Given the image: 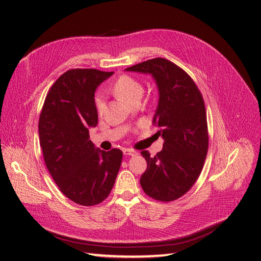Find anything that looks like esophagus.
Returning <instances> with one entry per match:
<instances>
[{
    "instance_id": "obj_1",
    "label": "esophagus",
    "mask_w": 261,
    "mask_h": 261,
    "mask_svg": "<svg viewBox=\"0 0 261 261\" xmlns=\"http://www.w3.org/2000/svg\"><path fill=\"white\" fill-rule=\"evenodd\" d=\"M123 154L124 155H131V156H133V155H137L138 154V152L137 151H135V150H132V149H123Z\"/></svg>"
}]
</instances>
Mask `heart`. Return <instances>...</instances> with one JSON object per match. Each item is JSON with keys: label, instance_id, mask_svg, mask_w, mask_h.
Segmentation results:
<instances>
[{"label": "heart", "instance_id": "heart-1", "mask_svg": "<svg viewBox=\"0 0 261 261\" xmlns=\"http://www.w3.org/2000/svg\"><path fill=\"white\" fill-rule=\"evenodd\" d=\"M111 91L115 93L119 99L124 100L126 102H133L136 100H140L143 93V87L137 79L128 75L120 76L115 84L111 86ZM96 107L99 113H102L106 108V102L102 95L96 97Z\"/></svg>", "mask_w": 261, "mask_h": 261}]
</instances>
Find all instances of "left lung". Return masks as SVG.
I'll return each instance as SVG.
<instances>
[{
    "label": "left lung",
    "mask_w": 261,
    "mask_h": 261,
    "mask_svg": "<svg viewBox=\"0 0 261 261\" xmlns=\"http://www.w3.org/2000/svg\"><path fill=\"white\" fill-rule=\"evenodd\" d=\"M126 71L150 73L159 90L153 117L164 139L162 151L150 156L142 151L148 166L140 178L146 195L171 202L188 193L203 170L208 150V131L204 99L193 79L165 58H153Z\"/></svg>",
    "instance_id": "8db88e82"
}]
</instances>
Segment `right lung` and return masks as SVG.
Masks as SVG:
<instances>
[{
  "instance_id": "obj_1",
  "label": "right lung",
  "mask_w": 261,
  "mask_h": 261,
  "mask_svg": "<svg viewBox=\"0 0 261 261\" xmlns=\"http://www.w3.org/2000/svg\"><path fill=\"white\" fill-rule=\"evenodd\" d=\"M112 73L67 70L50 87L39 116V144L47 170L63 194L83 206L108 197L122 162L121 150L102 151L89 140V129L98 124L95 91Z\"/></svg>"
}]
</instances>
